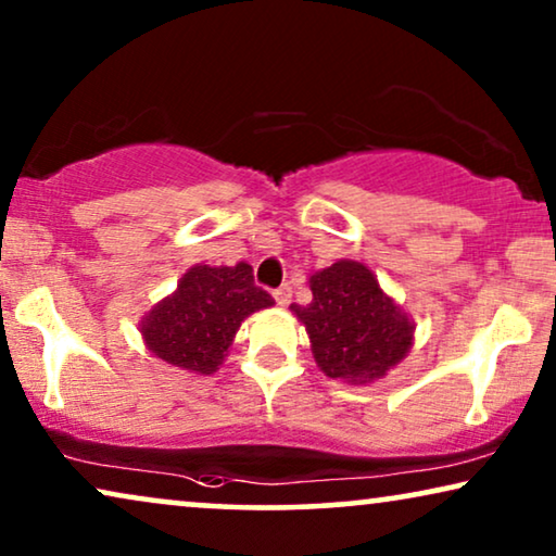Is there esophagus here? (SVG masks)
Wrapping results in <instances>:
<instances>
[{"instance_id":"34e87169","label":"esophagus","mask_w":556,"mask_h":556,"mask_svg":"<svg viewBox=\"0 0 556 556\" xmlns=\"http://www.w3.org/2000/svg\"><path fill=\"white\" fill-rule=\"evenodd\" d=\"M273 299H276L278 306H288L291 303V286H280L273 291Z\"/></svg>"}]
</instances>
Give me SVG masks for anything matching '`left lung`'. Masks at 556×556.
Segmentation results:
<instances>
[{"instance_id":"obj_1","label":"left lung","mask_w":556,"mask_h":556,"mask_svg":"<svg viewBox=\"0 0 556 556\" xmlns=\"http://www.w3.org/2000/svg\"><path fill=\"white\" fill-rule=\"evenodd\" d=\"M308 306H291L306 326L326 377L369 384L397 367L413 346L415 324L356 261H337L308 280Z\"/></svg>"}]
</instances>
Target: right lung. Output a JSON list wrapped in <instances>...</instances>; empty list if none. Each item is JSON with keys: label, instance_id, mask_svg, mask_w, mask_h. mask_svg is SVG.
<instances>
[{"label": "right lung", "instance_id": "1", "mask_svg": "<svg viewBox=\"0 0 556 556\" xmlns=\"http://www.w3.org/2000/svg\"><path fill=\"white\" fill-rule=\"evenodd\" d=\"M273 303L270 293L255 286L248 263L232 268L192 265L177 291L141 318V337L149 352L172 367L212 375L223 364L240 324Z\"/></svg>", "mask_w": 556, "mask_h": 556}]
</instances>
